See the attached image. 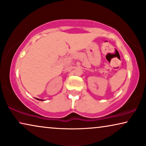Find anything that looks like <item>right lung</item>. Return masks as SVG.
Instances as JSON below:
<instances>
[{"label": "right lung", "mask_w": 146, "mask_h": 146, "mask_svg": "<svg viewBox=\"0 0 146 146\" xmlns=\"http://www.w3.org/2000/svg\"><path fill=\"white\" fill-rule=\"evenodd\" d=\"M36 100H41V101H43V100H40V99H38V98H36Z\"/></svg>", "instance_id": "1"}]
</instances>
